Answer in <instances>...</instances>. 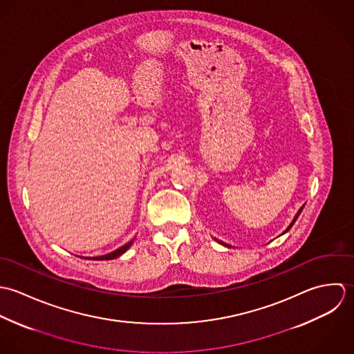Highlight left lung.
Wrapping results in <instances>:
<instances>
[{
  "label": "left lung",
  "mask_w": 354,
  "mask_h": 354,
  "mask_svg": "<svg viewBox=\"0 0 354 354\" xmlns=\"http://www.w3.org/2000/svg\"><path fill=\"white\" fill-rule=\"evenodd\" d=\"M302 209H304V207H302V208H301V209H299V211H298V212H297V214H295V217H294V220H292V221H291V224H290V225H288V227H287V230H286V231H284V232H287V231H288V230H290V228H291V227H292V224H294V223H295V220H297V218H298V216H299V213H301V211H302ZM218 242H220V241H218ZM220 243H223V242H220ZM224 245H225V243H224ZM225 246H227V248H231V246H228V245H225Z\"/></svg>",
  "instance_id": "8db88e82"
}]
</instances>
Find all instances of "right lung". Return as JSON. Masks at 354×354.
Returning a JSON list of instances; mask_svg holds the SVG:
<instances>
[{
  "instance_id": "obj_1",
  "label": "right lung",
  "mask_w": 354,
  "mask_h": 354,
  "mask_svg": "<svg viewBox=\"0 0 354 354\" xmlns=\"http://www.w3.org/2000/svg\"><path fill=\"white\" fill-rule=\"evenodd\" d=\"M133 245V241H130L129 243H126L124 246H122V248H119V249H116L115 252H112V253H109V254H105V256H100V257H93V260H112V259H116V257H119L120 254H123L130 246ZM88 260H90V257H88Z\"/></svg>"
}]
</instances>
